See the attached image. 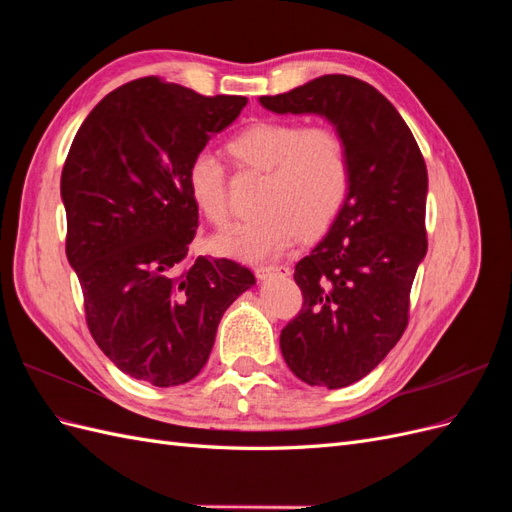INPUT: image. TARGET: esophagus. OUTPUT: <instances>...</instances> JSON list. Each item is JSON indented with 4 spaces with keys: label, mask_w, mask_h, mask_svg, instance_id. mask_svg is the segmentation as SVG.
Here are the masks:
<instances>
[{
    "label": "esophagus",
    "mask_w": 512,
    "mask_h": 512,
    "mask_svg": "<svg viewBox=\"0 0 512 512\" xmlns=\"http://www.w3.org/2000/svg\"><path fill=\"white\" fill-rule=\"evenodd\" d=\"M271 275H290V267H286V265H269V267H258L256 269V277L258 280H267V277H271Z\"/></svg>",
    "instance_id": "obj_1"
}]
</instances>
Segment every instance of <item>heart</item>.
<instances>
[{
	"label": "heart",
	"mask_w": 512,
	"mask_h": 512,
	"mask_svg": "<svg viewBox=\"0 0 512 512\" xmlns=\"http://www.w3.org/2000/svg\"><path fill=\"white\" fill-rule=\"evenodd\" d=\"M243 168L265 173L254 218L237 222L215 239V250L239 260L284 254L305 235H318L346 205L352 162L346 138L327 126L265 119L241 130L228 143ZM194 207L213 226L228 220L226 168L218 153L196 151L188 164Z\"/></svg>",
	"instance_id": "b5f03b06"
}]
</instances>
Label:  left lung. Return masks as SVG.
Here are the masks:
<instances>
[{"instance_id": "obj_1", "label": "left lung", "mask_w": 512, "mask_h": 512, "mask_svg": "<svg viewBox=\"0 0 512 512\" xmlns=\"http://www.w3.org/2000/svg\"><path fill=\"white\" fill-rule=\"evenodd\" d=\"M260 104L327 117L348 143L350 194L327 237L294 267L303 307L280 335L294 376L342 389L378 367L408 327L427 254V166L397 108L354 76L324 74Z\"/></svg>"}]
</instances>
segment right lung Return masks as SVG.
<instances>
[{
    "label": "right lung",
    "instance_id": "add662e5",
    "mask_svg": "<svg viewBox=\"0 0 512 512\" xmlns=\"http://www.w3.org/2000/svg\"><path fill=\"white\" fill-rule=\"evenodd\" d=\"M245 104L145 76L102 98L74 136L61 170L66 256L91 337L130 378L190 382L230 303L256 284L235 260L190 256L188 164Z\"/></svg>",
    "mask_w": 512,
    "mask_h": 512
}]
</instances>
